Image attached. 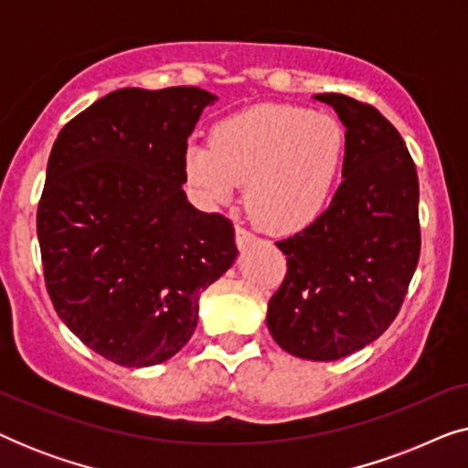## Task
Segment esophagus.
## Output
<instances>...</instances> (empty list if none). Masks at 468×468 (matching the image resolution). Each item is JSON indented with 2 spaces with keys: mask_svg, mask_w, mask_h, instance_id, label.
I'll return each instance as SVG.
<instances>
[{
  "mask_svg": "<svg viewBox=\"0 0 468 468\" xmlns=\"http://www.w3.org/2000/svg\"><path fill=\"white\" fill-rule=\"evenodd\" d=\"M253 240H255L253 232H249V229L242 226H236V245H239V249H247Z\"/></svg>",
  "mask_w": 468,
  "mask_h": 468,
  "instance_id": "esophagus-1",
  "label": "esophagus"
}]
</instances>
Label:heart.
<instances>
[{"instance_id": "1", "label": "heart", "mask_w": 468, "mask_h": 468, "mask_svg": "<svg viewBox=\"0 0 468 468\" xmlns=\"http://www.w3.org/2000/svg\"><path fill=\"white\" fill-rule=\"evenodd\" d=\"M341 121L292 104H261L219 121L210 146L187 149L189 181L213 200L247 183L251 219L272 234L315 221L335 194L345 162Z\"/></svg>"}]
</instances>
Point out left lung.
<instances>
[{"instance_id":"1","label":"left lung","mask_w":468,"mask_h":468,"mask_svg":"<svg viewBox=\"0 0 468 468\" xmlns=\"http://www.w3.org/2000/svg\"><path fill=\"white\" fill-rule=\"evenodd\" d=\"M315 100L347 127L343 183L311 226L277 242L287 272L266 324L287 354L330 362L399 315L420 260V183L405 140L375 106L341 93Z\"/></svg>"}]
</instances>
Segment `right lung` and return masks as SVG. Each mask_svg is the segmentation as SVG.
<instances>
[{
    "mask_svg": "<svg viewBox=\"0 0 468 468\" xmlns=\"http://www.w3.org/2000/svg\"><path fill=\"white\" fill-rule=\"evenodd\" d=\"M213 93L117 89L63 125L37 204L44 283L63 324L121 367L162 364L236 260L234 226L187 202V138Z\"/></svg>",
    "mask_w": 468,
    "mask_h": 468,
    "instance_id": "obj_1",
    "label": "right lung"
}]
</instances>
